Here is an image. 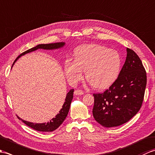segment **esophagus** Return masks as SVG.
I'll use <instances>...</instances> for the list:
<instances>
[{
	"label": "esophagus",
	"mask_w": 155,
	"mask_h": 155,
	"mask_svg": "<svg viewBox=\"0 0 155 155\" xmlns=\"http://www.w3.org/2000/svg\"><path fill=\"white\" fill-rule=\"evenodd\" d=\"M74 94L75 95H82V94H84V92L82 90H76L74 92Z\"/></svg>",
	"instance_id": "34e87169"
}]
</instances>
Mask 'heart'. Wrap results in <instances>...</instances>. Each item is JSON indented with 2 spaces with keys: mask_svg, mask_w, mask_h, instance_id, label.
<instances>
[{
  "mask_svg": "<svg viewBox=\"0 0 155 155\" xmlns=\"http://www.w3.org/2000/svg\"><path fill=\"white\" fill-rule=\"evenodd\" d=\"M122 64L120 54L116 51L98 44L81 45L74 52V61L67 60L64 69L71 83L81 81L83 71L86 78L97 90H104L113 85L119 76Z\"/></svg>",
  "mask_w": 155,
  "mask_h": 155,
  "instance_id": "obj_1",
  "label": "heart"
}]
</instances>
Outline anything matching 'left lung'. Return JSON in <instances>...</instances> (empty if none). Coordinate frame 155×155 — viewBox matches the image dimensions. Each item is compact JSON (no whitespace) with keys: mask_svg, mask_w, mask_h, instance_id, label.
Returning a JSON list of instances; mask_svg holds the SVG:
<instances>
[{"mask_svg":"<svg viewBox=\"0 0 155 155\" xmlns=\"http://www.w3.org/2000/svg\"><path fill=\"white\" fill-rule=\"evenodd\" d=\"M127 52L126 61L116 82L104 93L93 94V117L104 127L127 123L142 106L147 73L136 52L128 48Z\"/></svg>","mask_w":155,"mask_h":155,"instance_id":"obj_1","label":"left lung"}]
</instances>
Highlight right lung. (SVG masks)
I'll use <instances>...</instances> for the list:
<instances>
[{"label": "right lung", "instance_id": "right-lung-1", "mask_svg": "<svg viewBox=\"0 0 155 155\" xmlns=\"http://www.w3.org/2000/svg\"><path fill=\"white\" fill-rule=\"evenodd\" d=\"M64 45L65 43L63 42H57V43L38 45L37 46H36L35 47L28 49V50L26 51L25 52H22V54H20L18 57L16 58V60L14 61V62H13L12 67L13 64H15V62L18 60V58L21 57L22 55H25V54L28 53V52L35 51L38 48L45 49V50H53V49L62 48V47H64ZM73 92H74V89H71L69 91V92L67 94V96H66L65 102L64 103L63 105H62V108L60 110V111H59V113H58L57 115H56L54 118H52V119L49 122H48V123H31V122H28V121L22 120V118H21L18 117H17L19 120H21L25 124H27V126L33 128V129L36 130L42 131V132H52V131L56 130L58 127H60V125L63 123V121L64 120L66 117H67L69 111V108H70L71 101L72 100V98H73Z\"/></svg>", "mask_w": 155, "mask_h": 155}]
</instances>
